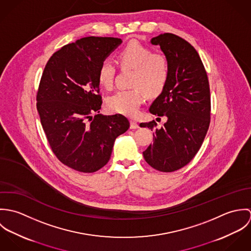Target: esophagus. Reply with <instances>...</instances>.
Instances as JSON below:
<instances>
[{"instance_id": "obj_1", "label": "esophagus", "mask_w": 251, "mask_h": 251, "mask_svg": "<svg viewBox=\"0 0 251 251\" xmlns=\"http://www.w3.org/2000/svg\"><path fill=\"white\" fill-rule=\"evenodd\" d=\"M138 127H139L138 123L135 122V121H133V120H131V121H130V128L135 129V128H138Z\"/></svg>"}]
</instances>
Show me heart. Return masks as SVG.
<instances>
[{"instance_id":"obj_1","label":"heart","mask_w":251,"mask_h":251,"mask_svg":"<svg viewBox=\"0 0 251 251\" xmlns=\"http://www.w3.org/2000/svg\"><path fill=\"white\" fill-rule=\"evenodd\" d=\"M116 61L121 69L133 70L128 90H120L106 100L108 109L112 112L134 117L146 100L145 91L151 96L160 94L170 77V65L167 58L161 54H153L142 43L131 40L121 48ZM117 72L113 61L104 59L99 66L97 77L100 85L110 90L113 87Z\"/></svg>"}]
</instances>
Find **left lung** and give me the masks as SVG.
<instances>
[{
	"label": "left lung",
	"instance_id": "obj_1",
	"mask_svg": "<svg viewBox=\"0 0 251 251\" xmlns=\"http://www.w3.org/2000/svg\"><path fill=\"white\" fill-rule=\"evenodd\" d=\"M151 42L159 45L165 54L170 77L149 109L152 115L165 117L167 122L161 127H157L154 120L140 124L154 130L153 142L144 151V158L158 171L174 172L192 160L209 129V79L198 52L185 39L165 33Z\"/></svg>",
	"mask_w": 251,
	"mask_h": 251
}]
</instances>
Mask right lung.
Masks as SVG:
<instances>
[{
	"label": "right lung",
	"instance_id": "add662e5",
	"mask_svg": "<svg viewBox=\"0 0 251 251\" xmlns=\"http://www.w3.org/2000/svg\"><path fill=\"white\" fill-rule=\"evenodd\" d=\"M121 38L88 36L55 52L42 72L36 109L49 146L68 167L94 173L106 165L115 139L129 127L121 115L100 113L102 98L97 72Z\"/></svg>",
	"mask_w": 251,
	"mask_h": 251
}]
</instances>
